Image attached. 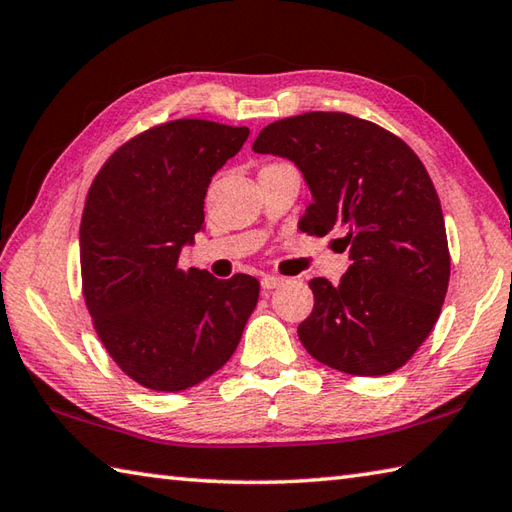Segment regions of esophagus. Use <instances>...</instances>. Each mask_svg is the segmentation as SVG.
<instances>
[{
	"mask_svg": "<svg viewBox=\"0 0 512 512\" xmlns=\"http://www.w3.org/2000/svg\"><path fill=\"white\" fill-rule=\"evenodd\" d=\"M286 284V277H279V275H264L262 277V288L264 290H273Z\"/></svg>",
	"mask_w": 512,
	"mask_h": 512,
	"instance_id": "esophagus-1",
	"label": "esophagus"
}]
</instances>
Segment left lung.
Returning a JSON list of instances; mask_svg holds the SVG:
<instances>
[{"label":"left lung","mask_w":512,"mask_h":512,"mask_svg":"<svg viewBox=\"0 0 512 512\" xmlns=\"http://www.w3.org/2000/svg\"><path fill=\"white\" fill-rule=\"evenodd\" d=\"M255 153L293 162L313 195L299 230L350 248L333 286L310 279L315 306L297 335L317 362L348 375L402 368L433 330L450 255L437 190L397 135L346 113H304L268 124Z\"/></svg>","instance_id":"8db88e82"}]
</instances>
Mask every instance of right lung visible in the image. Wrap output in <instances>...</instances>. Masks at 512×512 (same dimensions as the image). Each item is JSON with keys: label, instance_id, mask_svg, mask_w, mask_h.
Listing matches in <instances>:
<instances>
[{"label": "right lung", "instance_id": "add662e5", "mask_svg": "<svg viewBox=\"0 0 512 512\" xmlns=\"http://www.w3.org/2000/svg\"><path fill=\"white\" fill-rule=\"evenodd\" d=\"M248 135L175 119L119 146L88 190L79 226L88 313L115 364L150 390L179 393L217 373L257 306L255 277L177 266L204 230L210 177Z\"/></svg>", "mask_w": 512, "mask_h": 512}]
</instances>
